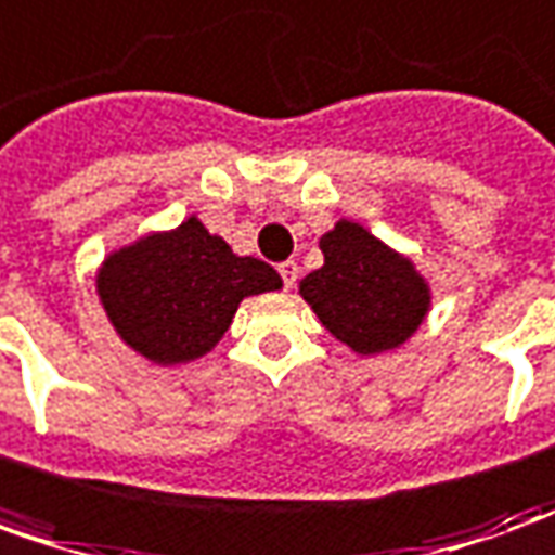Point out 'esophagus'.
Listing matches in <instances>:
<instances>
[{"mask_svg": "<svg viewBox=\"0 0 555 555\" xmlns=\"http://www.w3.org/2000/svg\"><path fill=\"white\" fill-rule=\"evenodd\" d=\"M279 276H282V285H285V288H294V282L300 276V267L294 261H282L279 263Z\"/></svg>", "mask_w": 555, "mask_h": 555, "instance_id": "34e87169", "label": "esophagus"}]
</instances>
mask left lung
<instances>
[{"instance_id":"left-lung-1","label":"left lung","mask_w":555,"mask_h":555,"mask_svg":"<svg viewBox=\"0 0 555 555\" xmlns=\"http://www.w3.org/2000/svg\"><path fill=\"white\" fill-rule=\"evenodd\" d=\"M325 267L300 282L319 322L361 356L404 343L428 309L425 282L398 255L352 221L322 240Z\"/></svg>"}]
</instances>
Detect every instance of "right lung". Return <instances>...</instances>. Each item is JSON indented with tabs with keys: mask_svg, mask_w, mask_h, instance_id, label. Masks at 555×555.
<instances>
[{
	"mask_svg": "<svg viewBox=\"0 0 555 555\" xmlns=\"http://www.w3.org/2000/svg\"><path fill=\"white\" fill-rule=\"evenodd\" d=\"M279 273L236 258L197 218L149 236L105 261L100 297L118 334L151 361L176 364L209 352L248 294L276 292Z\"/></svg>",
	"mask_w": 555,
	"mask_h": 555,
	"instance_id": "add662e5",
	"label": "right lung"
}]
</instances>
